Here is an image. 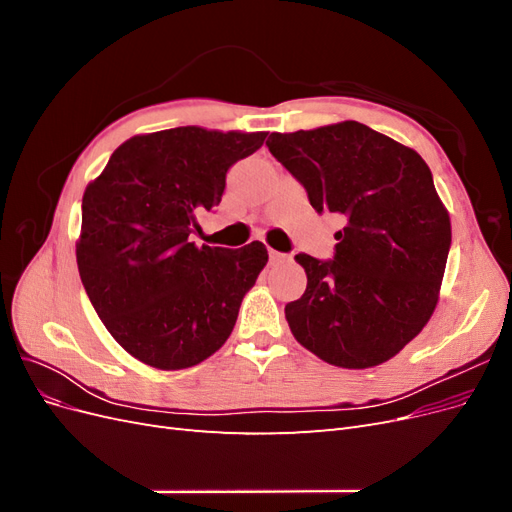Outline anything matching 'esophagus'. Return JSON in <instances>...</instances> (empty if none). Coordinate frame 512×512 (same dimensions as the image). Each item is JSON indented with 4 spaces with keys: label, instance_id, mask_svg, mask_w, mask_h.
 I'll return each mask as SVG.
<instances>
[{
    "label": "esophagus",
    "instance_id": "34e87169",
    "mask_svg": "<svg viewBox=\"0 0 512 512\" xmlns=\"http://www.w3.org/2000/svg\"><path fill=\"white\" fill-rule=\"evenodd\" d=\"M288 256L286 254H282V252H275V250H269V260L271 262H282V260H286Z\"/></svg>",
    "mask_w": 512,
    "mask_h": 512
}]
</instances>
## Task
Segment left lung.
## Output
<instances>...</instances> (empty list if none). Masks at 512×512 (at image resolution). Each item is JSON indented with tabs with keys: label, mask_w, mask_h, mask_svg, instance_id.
<instances>
[{
	"label": "left lung",
	"mask_w": 512,
	"mask_h": 512,
	"mask_svg": "<svg viewBox=\"0 0 512 512\" xmlns=\"http://www.w3.org/2000/svg\"><path fill=\"white\" fill-rule=\"evenodd\" d=\"M267 147L318 213H339L333 260L297 254L303 297L286 305L292 335L337 367L389 361L438 303L451 220L425 160L359 121L273 132Z\"/></svg>",
	"instance_id": "8db88e82"
}]
</instances>
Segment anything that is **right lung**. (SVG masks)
I'll return each mask as SVG.
<instances>
[{
  "mask_svg": "<svg viewBox=\"0 0 512 512\" xmlns=\"http://www.w3.org/2000/svg\"><path fill=\"white\" fill-rule=\"evenodd\" d=\"M265 138L196 126L132 136L87 185L76 243L81 282L134 359L185 369L230 337L267 247H196L192 235L200 215L220 205L228 168Z\"/></svg>",
  "mask_w": 512,
  "mask_h": 512,
  "instance_id": "add662e5",
  "label": "right lung"
}]
</instances>
